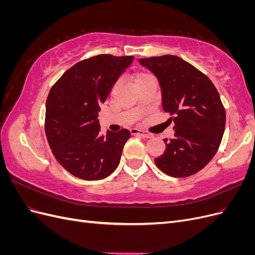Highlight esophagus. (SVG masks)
I'll return each instance as SVG.
<instances>
[{
	"instance_id": "obj_1",
	"label": "esophagus",
	"mask_w": 255,
	"mask_h": 255,
	"mask_svg": "<svg viewBox=\"0 0 255 255\" xmlns=\"http://www.w3.org/2000/svg\"><path fill=\"white\" fill-rule=\"evenodd\" d=\"M130 134H132V135H139L142 138H152L153 137L152 134L146 133V132H144V130L137 129V128H132V129H130Z\"/></svg>"
}]
</instances>
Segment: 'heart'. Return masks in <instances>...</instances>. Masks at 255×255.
<instances>
[{
	"mask_svg": "<svg viewBox=\"0 0 255 255\" xmlns=\"http://www.w3.org/2000/svg\"><path fill=\"white\" fill-rule=\"evenodd\" d=\"M148 76H150V75L144 73V72H138V73H136V74L134 75V81L137 82V81L142 80V79H144V78H148Z\"/></svg>",
	"mask_w": 255,
	"mask_h": 255,
	"instance_id": "obj_1",
	"label": "heart"
}]
</instances>
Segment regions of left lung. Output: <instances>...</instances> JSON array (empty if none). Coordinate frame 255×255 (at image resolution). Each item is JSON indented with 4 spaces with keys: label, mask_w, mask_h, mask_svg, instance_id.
Wrapping results in <instances>:
<instances>
[{
    "label": "left lung",
    "mask_w": 255,
    "mask_h": 255,
    "mask_svg": "<svg viewBox=\"0 0 255 255\" xmlns=\"http://www.w3.org/2000/svg\"><path fill=\"white\" fill-rule=\"evenodd\" d=\"M156 76L161 105L174 122V138L164 139L165 152L154 159L169 176L186 177L204 168L217 152L226 112L217 89L197 68L174 55L140 58Z\"/></svg>",
    "instance_id": "left-lung-1"
}]
</instances>
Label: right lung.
Masks as SVG:
<instances>
[{
  "label": "right lung",
  "instance_id": "add662e5",
  "mask_svg": "<svg viewBox=\"0 0 255 255\" xmlns=\"http://www.w3.org/2000/svg\"><path fill=\"white\" fill-rule=\"evenodd\" d=\"M133 56L102 54L80 61L51 88L45 103V135L58 163L82 180L98 181L118 167L129 138L123 128L100 133V106L132 64Z\"/></svg>",
  "mask_w": 255,
  "mask_h": 255
}]
</instances>
